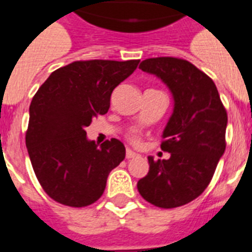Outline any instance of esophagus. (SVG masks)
<instances>
[{"mask_svg":"<svg viewBox=\"0 0 252 252\" xmlns=\"http://www.w3.org/2000/svg\"><path fill=\"white\" fill-rule=\"evenodd\" d=\"M126 157L128 158V159H130V158H136V157H138V154H137V153H134L133 150H130V149H126Z\"/></svg>","mask_w":252,"mask_h":252,"instance_id":"esophagus-1","label":"esophagus"}]
</instances>
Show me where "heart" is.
<instances>
[{
    "label": "heart",
    "mask_w": 252,
    "mask_h": 252,
    "mask_svg": "<svg viewBox=\"0 0 252 252\" xmlns=\"http://www.w3.org/2000/svg\"><path fill=\"white\" fill-rule=\"evenodd\" d=\"M134 141H136V140H134Z\"/></svg>",
    "instance_id": "heart-1"
}]
</instances>
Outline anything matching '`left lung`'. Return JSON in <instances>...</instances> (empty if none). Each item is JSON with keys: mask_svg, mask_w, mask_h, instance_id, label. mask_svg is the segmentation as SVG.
Masks as SVG:
<instances>
[{"mask_svg": "<svg viewBox=\"0 0 252 252\" xmlns=\"http://www.w3.org/2000/svg\"><path fill=\"white\" fill-rule=\"evenodd\" d=\"M140 69L167 86L174 107L161 145L170 158L154 161L149 156V172L137 189L156 207H180L203 193L225 153L226 111L215 82L188 61L146 59Z\"/></svg>", "mask_w": 252, "mask_h": 252, "instance_id": "1", "label": "left lung"}]
</instances>
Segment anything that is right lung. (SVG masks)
<instances>
[{"label":"right lung","mask_w":252,"mask_h":252,"mask_svg":"<svg viewBox=\"0 0 252 252\" xmlns=\"http://www.w3.org/2000/svg\"><path fill=\"white\" fill-rule=\"evenodd\" d=\"M140 60L76 61L51 73L30 104L26 146L39 183L55 201L87 207L103 195L107 178L126 158V146L111 138L89 140L91 120L110 108L112 91Z\"/></svg>","instance_id":"add662e5"}]
</instances>
